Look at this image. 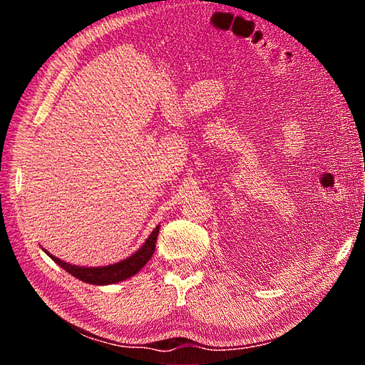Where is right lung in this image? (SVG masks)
<instances>
[{
	"label": "right lung",
	"instance_id": "right-lung-1",
	"mask_svg": "<svg viewBox=\"0 0 365 365\" xmlns=\"http://www.w3.org/2000/svg\"><path fill=\"white\" fill-rule=\"evenodd\" d=\"M158 233H159V225L154 228L153 233L146 238L145 245L141 246L135 255L123 259L120 262L104 265V267H78V265H72L69 262L61 261V259L54 257L51 252H48L46 250L45 252L66 272H69L71 275L76 277V279L82 280L85 283H91V285H110V283L127 280L128 277L135 275L140 269L145 267L146 262L151 259L154 250H156Z\"/></svg>",
	"mask_w": 365,
	"mask_h": 365
}]
</instances>
